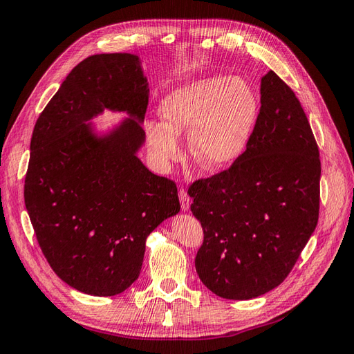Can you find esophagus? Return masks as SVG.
<instances>
[{
    "mask_svg": "<svg viewBox=\"0 0 354 354\" xmlns=\"http://www.w3.org/2000/svg\"><path fill=\"white\" fill-rule=\"evenodd\" d=\"M178 199H180V203H181V209L187 211L189 209V203H190V198H189L187 192L185 189H180L178 190Z\"/></svg>",
    "mask_w": 354,
    "mask_h": 354,
    "instance_id": "1",
    "label": "esophagus"
}]
</instances>
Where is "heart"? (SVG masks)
Instances as JSON below:
<instances>
[{
  "mask_svg": "<svg viewBox=\"0 0 354 354\" xmlns=\"http://www.w3.org/2000/svg\"><path fill=\"white\" fill-rule=\"evenodd\" d=\"M260 102L238 77L201 78L168 93L159 103L162 122H147V145L160 167L183 156L180 136L189 133L190 155L207 171H221L243 155L254 134Z\"/></svg>",
  "mask_w": 354,
  "mask_h": 354,
  "instance_id": "b5f03b06",
  "label": "heart"
}]
</instances>
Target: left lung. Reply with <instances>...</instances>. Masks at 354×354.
<instances>
[{
	"label": "left lung",
	"mask_w": 354,
	"mask_h": 354,
	"mask_svg": "<svg viewBox=\"0 0 354 354\" xmlns=\"http://www.w3.org/2000/svg\"><path fill=\"white\" fill-rule=\"evenodd\" d=\"M251 142L227 171L189 189L203 243L195 267L211 292L251 299L281 285L319 218L320 159L301 103L273 71L260 85Z\"/></svg>",
	"instance_id": "1"
}]
</instances>
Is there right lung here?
Wrapping results in <instances>:
<instances>
[{"mask_svg": "<svg viewBox=\"0 0 354 354\" xmlns=\"http://www.w3.org/2000/svg\"><path fill=\"white\" fill-rule=\"evenodd\" d=\"M147 102L140 57L94 55L71 71L32 133L25 205L51 269L80 292H124L149 234L180 211L174 181L138 158ZM104 110L127 118L99 129L92 120Z\"/></svg>", "mask_w": 354, "mask_h": 354, "instance_id": "add662e5", "label": "right lung"}]
</instances>
